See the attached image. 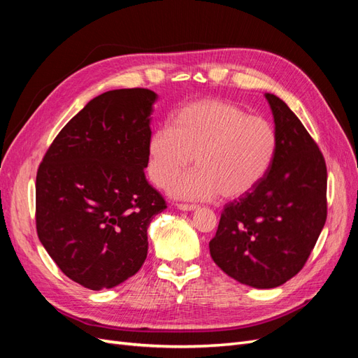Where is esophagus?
Segmentation results:
<instances>
[{
  "label": "esophagus",
  "instance_id": "obj_1",
  "mask_svg": "<svg viewBox=\"0 0 358 358\" xmlns=\"http://www.w3.org/2000/svg\"><path fill=\"white\" fill-rule=\"evenodd\" d=\"M199 208L197 204H185V203H179L178 204V209H180V210H196Z\"/></svg>",
  "mask_w": 358,
  "mask_h": 358
}]
</instances>
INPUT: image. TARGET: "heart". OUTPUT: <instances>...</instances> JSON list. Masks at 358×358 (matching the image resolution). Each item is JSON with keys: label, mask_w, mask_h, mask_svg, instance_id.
Listing matches in <instances>:
<instances>
[{"label": "heart", "mask_w": 358, "mask_h": 358, "mask_svg": "<svg viewBox=\"0 0 358 358\" xmlns=\"http://www.w3.org/2000/svg\"><path fill=\"white\" fill-rule=\"evenodd\" d=\"M273 125L262 116L248 115L234 103L216 99L194 101L155 129L149 140L150 178L167 187L196 158V170L173 183L178 197L208 200L239 199L266 176L276 154Z\"/></svg>", "instance_id": "1"}]
</instances>
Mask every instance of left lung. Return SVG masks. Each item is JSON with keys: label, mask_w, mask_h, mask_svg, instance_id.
Segmentation results:
<instances>
[{"label": "left lung", "mask_w": 358, "mask_h": 358, "mask_svg": "<svg viewBox=\"0 0 358 358\" xmlns=\"http://www.w3.org/2000/svg\"><path fill=\"white\" fill-rule=\"evenodd\" d=\"M264 95L278 137L272 166L251 192L225 204L209 242L216 266L254 288L296 276L327 220V167L318 145L279 96Z\"/></svg>", "instance_id": "1"}]
</instances>
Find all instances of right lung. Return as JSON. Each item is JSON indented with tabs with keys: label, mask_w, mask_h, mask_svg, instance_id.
<instances>
[{
	"label": "right lung",
	"mask_w": 358,
	"mask_h": 358,
	"mask_svg": "<svg viewBox=\"0 0 358 358\" xmlns=\"http://www.w3.org/2000/svg\"><path fill=\"white\" fill-rule=\"evenodd\" d=\"M155 100L145 88L95 96L38 167V239L61 272L85 288H113L136 275L148 255V227L167 208L145 176Z\"/></svg>",
	"instance_id": "add662e5"
}]
</instances>
